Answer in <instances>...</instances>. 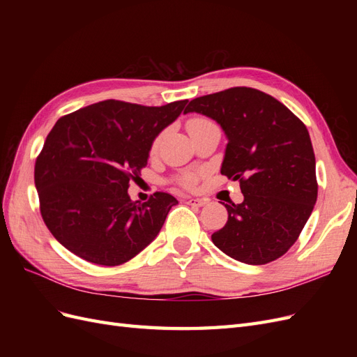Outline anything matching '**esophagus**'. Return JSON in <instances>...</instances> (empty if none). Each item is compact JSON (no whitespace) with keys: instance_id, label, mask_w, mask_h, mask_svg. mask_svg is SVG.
<instances>
[{"instance_id":"esophagus-1","label":"esophagus","mask_w":357,"mask_h":357,"mask_svg":"<svg viewBox=\"0 0 357 357\" xmlns=\"http://www.w3.org/2000/svg\"><path fill=\"white\" fill-rule=\"evenodd\" d=\"M186 204L193 205V207H202V205L205 204V201L201 199V198H188Z\"/></svg>"}]
</instances>
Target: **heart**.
I'll use <instances>...</instances> for the list:
<instances>
[{
	"label": "heart",
	"instance_id": "1",
	"mask_svg": "<svg viewBox=\"0 0 357 357\" xmlns=\"http://www.w3.org/2000/svg\"><path fill=\"white\" fill-rule=\"evenodd\" d=\"M210 125H214V122H211L210 119H207V117H192L188 121V131L192 134V132L198 131V129H202V128L210 126ZM159 142H160V134L153 139L152 147H150V152H152V153L156 152L158 147H159ZM178 183L183 188L192 189V188H195V185H197V176L192 174V172H186V174H183L181 177H178Z\"/></svg>",
	"mask_w": 357,
	"mask_h": 357
}]
</instances>
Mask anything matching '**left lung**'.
I'll list each match as a JSON object with an SVG mask.
<instances>
[{
	"instance_id": "left-lung-1",
	"label": "left lung",
	"mask_w": 357,
	"mask_h": 357,
	"mask_svg": "<svg viewBox=\"0 0 357 357\" xmlns=\"http://www.w3.org/2000/svg\"><path fill=\"white\" fill-rule=\"evenodd\" d=\"M228 137L220 172L240 181L241 204H225L228 222L211 235L223 253L265 265L295 244L317 201L316 158L304 122L262 91L236 86L192 100Z\"/></svg>"
}]
</instances>
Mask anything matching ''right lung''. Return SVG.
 <instances>
[{"label":"right lung","instance_id":"obj_1","mask_svg":"<svg viewBox=\"0 0 357 357\" xmlns=\"http://www.w3.org/2000/svg\"><path fill=\"white\" fill-rule=\"evenodd\" d=\"M186 102L105 100L58 119L37 156L34 181L43 220L71 253L116 266L156 238L177 199L155 192L134 202L129 180L142 174L153 139Z\"/></svg>","mask_w":357,"mask_h":357}]
</instances>
